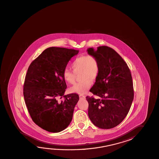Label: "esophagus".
I'll list each match as a JSON object with an SVG mask.
<instances>
[{
  "mask_svg": "<svg viewBox=\"0 0 159 159\" xmlns=\"http://www.w3.org/2000/svg\"><path fill=\"white\" fill-rule=\"evenodd\" d=\"M79 97L81 99H85V95H83V94H80Z\"/></svg>",
  "mask_w": 159,
  "mask_h": 159,
  "instance_id": "obj_1",
  "label": "esophagus"
}]
</instances>
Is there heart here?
<instances>
[{
	"label": "heart",
	"instance_id": "heart-1",
	"mask_svg": "<svg viewBox=\"0 0 159 159\" xmlns=\"http://www.w3.org/2000/svg\"><path fill=\"white\" fill-rule=\"evenodd\" d=\"M72 71L66 69L63 72V78L68 84H73L75 80V74L80 72L81 81L70 88V91L78 94H84L91 87L92 81L98 76L100 67L97 59L93 55H83L75 59L71 64Z\"/></svg>",
	"mask_w": 159,
	"mask_h": 159
}]
</instances>
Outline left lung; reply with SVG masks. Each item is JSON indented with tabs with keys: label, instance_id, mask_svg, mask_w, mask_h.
<instances>
[{
	"label": "left lung",
	"instance_id": "left-lung-1",
	"mask_svg": "<svg viewBox=\"0 0 159 159\" xmlns=\"http://www.w3.org/2000/svg\"><path fill=\"white\" fill-rule=\"evenodd\" d=\"M97 50L88 49L97 59L100 71L91 92L98 97L87 96L88 116L96 126L109 129L126 117L134 99L133 79L126 63L114 49L107 46Z\"/></svg>",
	"mask_w": 159,
	"mask_h": 159
}]
</instances>
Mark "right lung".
Wrapping results in <instances>:
<instances>
[{
  "label": "right lung",
  "instance_id": "right-lung-1",
  "mask_svg": "<svg viewBox=\"0 0 159 159\" xmlns=\"http://www.w3.org/2000/svg\"><path fill=\"white\" fill-rule=\"evenodd\" d=\"M78 52L74 49L49 48L28 69L23 88L26 107L33 121L49 132L62 131L71 122L79 97L76 93L64 95L67 85L63 72Z\"/></svg>",
  "mask_w": 159,
  "mask_h": 159
}]
</instances>
